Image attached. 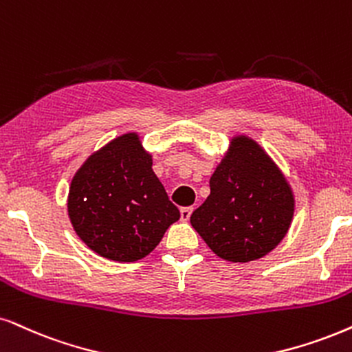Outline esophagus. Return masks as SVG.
Listing matches in <instances>:
<instances>
[{
    "label": "esophagus",
    "instance_id": "obj_1",
    "mask_svg": "<svg viewBox=\"0 0 352 352\" xmlns=\"http://www.w3.org/2000/svg\"><path fill=\"white\" fill-rule=\"evenodd\" d=\"M191 212H193V208H191V206L182 208V209H180V217H182V221H188L190 216H191Z\"/></svg>",
    "mask_w": 352,
    "mask_h": 352
}]
</instances>
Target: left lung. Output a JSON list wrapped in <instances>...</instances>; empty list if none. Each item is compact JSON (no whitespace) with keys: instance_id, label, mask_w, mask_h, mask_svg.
<instances>
[{"instance_id":"1","label":"left lung","mask_w":352,"mask_h":352,"mask_svg":"<svg viewBox=\"0 0 352 352\" xmlns=\"http://www.w3.org/2000/svg\"><path fill=\"white\" fill-rule=\"evenodd\" d=\"M209 188L211 193L190 222L222 260H258L286 237L294 216V193L273 159L252 138H232Z\"/></svg>"}]
</instances>
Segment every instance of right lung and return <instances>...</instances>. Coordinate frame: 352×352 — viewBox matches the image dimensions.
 <instances>
[{
    "mask_svg": "<svg viewBox=\"0 0 352 352\" xmlns=\"http://www.w3.org/2000/svg\"><path fill=\"white\" fill-rule=\"evenodd\" d=\"M68 216L97 255L130 263L149 255L180 219L179 208L153 170L138 133H126L89 155L74 173Z\"/></svg>",
    "mask_w": 352,
    "mask_h": 352,
    "instance_id": "obj_1",
    "label": "right lung"
}]
</instances>
